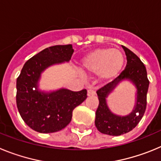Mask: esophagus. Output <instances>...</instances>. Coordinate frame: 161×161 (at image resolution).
<instances>
[{"label":"esophagus","instance_id":"1","mask_svg":"<svg viewBox=\"0 0 161 161\" xmlns=\"http://www.w3.org/2000/svg\"><path fill=\"white\" fill-rule=\"evenodd\" d=\"M96 94V91L93 89H88V95L90 96V95H95Z\"/></svg>","mask_w":161,"mask_h":161}]
</instances>
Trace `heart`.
Segmentation results:
<instances>
[{"mask_svg": "<svg viewBox=\"0 0 161 161\" xmlns=\"http://www.w3.org/2000/svg\"><path fill=\"white\" fill-rule=\"evenodd\" d=\"M124 61V56L119 49L98 48L82 58L80 67L85 72L97 73L102 81H109L120 73Z\"/></svg>", "mask_w": 161, "mask_h": 161, "instance_id": "heart-1", "label": "heart"}]
</instances>
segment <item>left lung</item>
<instances>
[{"mask_svg":"<svg viewBox=\"0 0 161 161\" xmlns=\"http://www.w3.org/2000/svg\"><path fill=\"white\" fill-rule=\"evenodd\" d=\"M126 55L124 71L112 82L97 91L99 105L96 111L95 126L101 133L118 136L133 130L144 114L147 106V93L149 81L144 64L130 49L122 46ZM130 82L136 89V100L133 109L126 115L114 113L109 108L107 98L123 81Z\"/></svg>","mask_w":161,"mask_h":161,"instance_id":"left-lung-1","label":"left lung"}]
</instances>
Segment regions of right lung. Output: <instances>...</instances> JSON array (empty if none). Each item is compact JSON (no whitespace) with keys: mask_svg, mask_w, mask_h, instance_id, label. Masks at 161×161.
Masks as SVG:
<instances>
[{"mask_svg":"<svg viewBox=\"0 0 161 161\" xmlns=\"http://www.w3.org/2000/svg\"><path fill=\"white\" fill-rule=\"evenodd\" d=\"M74 52L72 44L42 50L27 60L17 79L16 102L25 124L39 133L59 131L70 123L73 109L87 98V91L61 88L42 90V74L54 65L68 63Z\"/></svg>","mask_w":161,"mask_h":161,"instance_id":"add662e5","label":"right lung"}]
</instances>
